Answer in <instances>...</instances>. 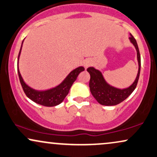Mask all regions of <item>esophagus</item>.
I'll use <instances>...</instances> for the list:
<instances>
[{"instance_id": "obj_1", "label": "esophagus", "mask_w": 157, "mask_h": 157, "mask_svg": "<svg viewBox=\"0 0 157 157\" xmlns=\"http://www.w3.org/2000/svg\"><path fill=\"white\" fill-rule=\"evenodd\" d=\"M91 64H92L91 60H90V59H87V60H86L84 61L83 66H84V67L86 68V69H87V68L89 67L90 66H91Z\"/></svg>"}]
</instances>
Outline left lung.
<instances>
[{
    "label": "left lung",
    "mask_w": 157,
    "mask_h": 157,
    "mask_svg": "<svg viewBox=\"0 0 157 157\" xmlns=\"http://www.w3.org/2000/svg\"><path fill=\"white\" fill-rule=\"evenodd\" d=\"M129 40L132 43L136 50H137L139 69L135 82L129 88H124V89H118V88H114V87L109 86L108 83H107L101 71L94 69V67H89L87 69V71L89 72L90 75L89 82L90 93L97 99L98 102L101 105H105V106H113V105L120 104L132 93L134 90L135 89L136 86H137V82L139 80L140 72V55L137 41H136L135 38L132 36V35H131V36L129 37Z\"/></svg>",
    "instance_id": "1"
}]
</instances>
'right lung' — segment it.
Segmentation results:
<instances>
[{"label": "right lung", "instance_id": "add662e5", "mask_svg": "<svg viewBox=\"0 0 157 157\" xmlns=\"http://www.w3.org/2000/svg\"><path fill=\"white\" fill-rule=\"evenodd\" d=\"M23 43V41H22ZM22 43L21 48H20V52L18 55L17 60V71L19 78H20V83L22 87L25 94L27 97L33 101L34 102L39 104V105H43L46 107H54L59 105L63 101L67 94H69L70 88L72 86L73 82L77 80V77L81 71H84V67H80L77 69L71 71L69 75L66 77V79L60 83L59 86L55 87L53 88L47 90H36L28 86L25 82H24L23 79L20 75L18 68L19 58H20L21 49L22 47Z\"/></svg>", "mask_w": 157, "mask_h": 157}]
</instances>
